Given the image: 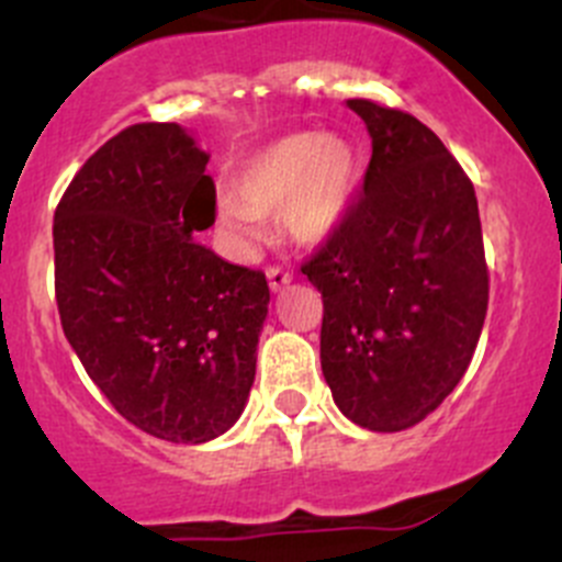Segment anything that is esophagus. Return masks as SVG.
Returning a JSON list of instances; mask_svg holds the SVG:
<instances>
[{"mask_svg":"<svg viewBox=\"0 0 562 562\" xmlns=\"http://www.w3.org/2000/svg\"><path fill=\"white\" fill-rule=\"evenodd\" d=\"M266 277H269L271 291H282V288L291 285V282H293L291 271L280 269V266H269V269H266Z\"/></svg>","mask_w":562,"mask_h":562,"instance_id":"obj_1","label":"esophagus"}]
</instances>
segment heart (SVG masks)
Wrapping results in <instances>:
<instances>
[{
    "instance_id": "heart-1",
    "label": "heart",
    "mask_w": 562,
    "mask_h": 562,
    "mask_svg": "<svg viewBox=\"0 0 562 562\" xmlns=\"http://www.w3.org/2000/svg\"><path fill=\"white\" fill-rule=\"evenodd\" d=\"M356 168L353 146L337 135H285L241 166L236 195L217 201L220 228L231 245L247 252L263 239V217L280 214L293 239L317 245L348 212Z\"/></svg>"
}]
</instances>
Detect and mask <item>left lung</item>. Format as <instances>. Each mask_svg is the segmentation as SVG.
<instances>
[{"label":"left lung","instance_id":"left-lung-1","mask_svg":"<svg viewBox=\"0 0 562 562\" xmlns=\"http://www.w3.org/2000/svg\"><path fill=\"white\" fill-rule=\"evenodd\" d=\"M372 160L364 190L302 271L323 296L321 367L339 411L372 432L427 418L462 381L490 271L473 181L416 116L348 100Z\"/></svg>","mask_w":562,"mask_h":562}]
</instances>
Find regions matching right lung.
<instances>
[{
	"instance_id": "obj_1",
	"label": "right lung",
	"mask_w": 562,
	"mask_h": 562,
	"mask_svg": "<svg viewBox=\"0 0 562 562\" xmlns=\"http://www.w3.org/2000/svg\"><path fill=\"white\" fill-rule=\"evenodd\" d=\"M209 155L173 122L105 140L54 214L67 342L119 416L171 443L228 432L255 381L263 271L195 241L214 225Z\"/></svg>"
}]
</instances>
